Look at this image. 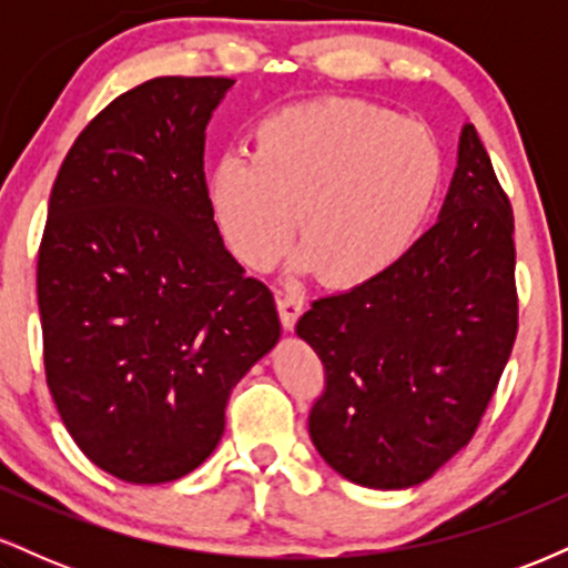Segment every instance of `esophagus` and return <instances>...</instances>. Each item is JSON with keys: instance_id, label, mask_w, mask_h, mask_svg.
<instances>
[{"instance_id": "1", "label": "esophagus", "mask_w": 568, "mask_h": 568, "mask_svg": "<svg viewBox=\"0 0 568 568\" xmlns=\"http://www.w3.org/2000/svg\"><path fill=\"white\" fill-rule=\"evenodd\" d=\"M277 312H280V321H283L285 331H293L298 317L304 312V298L298 293L291 291H277Z\"/></svg>"}]
</instances>
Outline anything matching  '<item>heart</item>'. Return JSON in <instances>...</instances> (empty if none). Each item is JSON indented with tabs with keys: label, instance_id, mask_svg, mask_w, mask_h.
<instances>
[{
	"label": "heart",
	"instance_id": "1",
	"mask_svg": "<svg viewBox=\"0 0 568 568\" xmlns=\"http://www.w3.org/2000/svg\"><path fill=\"white\" fill-rule=\"evenodd\" d=\"M443 186V152L419 122L361 98H323L264 116L253 154L207 173L213 216L234 256L272 270L302 234V266L355 288L395 266L425 230Z\"/></svg>",
	"mask_w": 568,
	"mask_h": 568
}]
</instances>
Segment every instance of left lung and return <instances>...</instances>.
Listing matches in <instances>:
<instances>
[{
	"label": "left lung",
	"instance_id": "1",
	"mask_svg": "<svg viewBox=\"0 0 568 568\" xmlns=\"http://www.w3.org/2000/svg\"><path fill=\"white\" fill-rule=\"evenodd\" d=\"M513 230L510 200L465 125L438 221L384 275L304 312L296 334L325 368L310 438L338 475L419 486L470 443L518 334Z\"/></svg>",
	"mask_w": 568,
	"mask_h": 568
}]
</instances>
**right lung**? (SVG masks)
<instances>
[{
	"label": "right lung",
	"instance_id": "add662e5",
	"mask_svg": "<svg viewBox=\"0 0 568 568\" xmlns=\"http://www.w3.org/2000/svg\"><path fill=\"white\" fill-rule=\"evenodd\" d=\"M230 77H158L69 149L37 262L44 374L93 465L168 484L224 435L232 387L277 344L275 298L224 247L202 154Z\"/></svg>",
	"mask_w": 568,
	"mask_h": 568
}]
</instances>
